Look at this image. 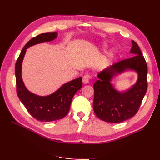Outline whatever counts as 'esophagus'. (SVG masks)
<instances>
[{"mask_svg":"<svg viewBox=\"0 0 160 160\" xmlns=\"http://www.w3.org/2000/svg\"><path fill=\"white\" fill-rule=\"evenodd\" d=\"M91 79V76L90 74H87L85 76H84L82 78V82L84 84H87L90 82V80Z\"/></svg>","mask_w":160,"mask_h":160,"instance_id":"obj_1","label":"esophagus"}]
</instances>
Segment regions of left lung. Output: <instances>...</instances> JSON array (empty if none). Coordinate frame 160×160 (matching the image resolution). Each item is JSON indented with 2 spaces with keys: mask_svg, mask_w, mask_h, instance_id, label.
Listing matches in <instances>:
<instances>
[{
  "mask_svg": "<svg viewBox=\"0 0 160 160\" xmlns=\"http://www.w3.org/2000/svg\"><path fill=\"white\" fill-rule=\"evenodd\" d=\"M131 53L135 56L114 63L98 75L99 80L93 84V110L100 120L119 123L133 117L140 107L147 92V64L138 44L132 40ZM127 69H132L138 73L137 84L123 93L115 90L110 81L113 75Z\"/></svg>",
  "mask_w": 160,
  "mask_h": 160,
  "instance_id": "obj_1",
  "label": "left lung"
}]
</instances>
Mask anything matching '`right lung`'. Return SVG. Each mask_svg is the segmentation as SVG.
I'll return each instance as SVG.
<instances>
[{
	"instance_id": "obj_1",
	"label": "right lung",
	"mask_w": 160,
	"mask_h": 160,
	"mask_svg": "<svg viewBox=\"0 0 160 160\" xmlns=\"http://www.w3.org/2000/svg\"><path fill=\"white\" fill-rule=\"evenodd\" d=\"M58 33H41L32 38L23 47L15 66L17 94L27 110L37 120L52 122L63 118L69 111L73 97L82 87V78L63 84L55 93L48 96H38L30 92L24 84L21 76L22 62L26 49L36 44L49 42L55 39Z\"/></svg>"
}]
</instances>
